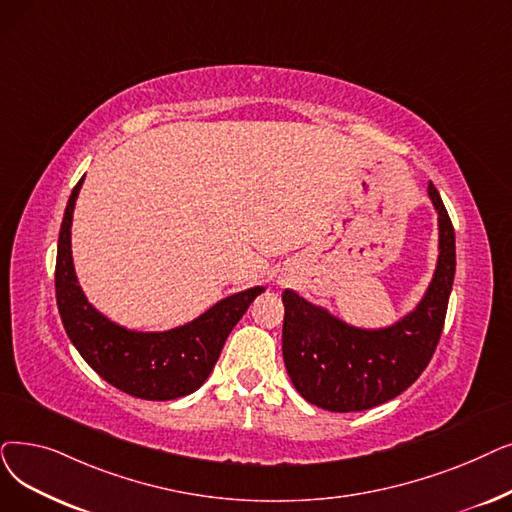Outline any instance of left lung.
<instances>
[{"label": "left lung", "instance_id": "obj_1", "mask_svg": "<svg viewBox=\"0 0 512 512\" xmlns=\"http://www.w3.org/2000/svg\"><path fill=\"white\" fill-rule=\"evenodd\" d=\"M427 194L437 213V263L425 295L389 326L362 328L282 293V355L303 399L330 412H360L404 393L431 362L446 320L456 274V238L437 188Z\"/></svg>", "mask_w": 512, "mask_h": 512}]
</instances>
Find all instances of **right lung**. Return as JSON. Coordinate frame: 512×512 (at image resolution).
Segmentation results:
<instances>
[{
  "mask_svg": "<svg viewBox=\"0 0 512 512\" xmlns=\"http://www.w3.org/2000/svg\"><path fill=\"white\" fill-rule=\"evenodd\" d=\"M83 177L73 188L62 217L56 255V301L66 335L106 383L150 402H167L194 393L219 358L244 311L265 288L253 286L217 301L201 316L169 330H131L106 318L79 286L71 226Z\"/></svg>",
  "mask_w": 512,
  "mask_h": 512,
  "instance_id": "right-lung-1",
  "label": "right lung"
}]
</instances>
